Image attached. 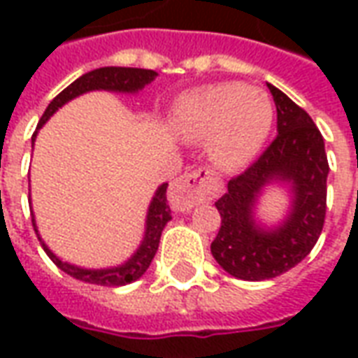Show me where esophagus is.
I'll use <instances>...</instances> for the list:
<instances>
[{"instance_id":"obj_1","label":"esophagus","mask_w":358,"mask_h":358,"mask_svg":"<svg viewBox=\"0 0 358 358\" xmlns=\"http://www.w3.org/2000/svg\"><path fill=\"white\" fill-rule=\"evenodd\" d=\"M218 186V180L210 169H197L180 176L171 186L169 201L176 210L194 209L199 203L209 201L215 189Z\"/></svg>"}]
</instances>
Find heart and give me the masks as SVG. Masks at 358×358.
<instances>
[{"mask_svg":"<svg viewBox=\"0 0 358 358\" xmlns=\"http://www.w3.org/2000/svg\"><path fill=\"white\" fill-rule=\"evenodd\" d=\"M172 126L186 140H207L213 163L240 171L268 138L274 105L268 94L238 82L207 84L182 94L172 107Z\"/></svg>","mask_w":358,"mask_h":358,"instance_id":"heart-1","label":"heart"}]
</instances>
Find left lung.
<instances>
[{"label": "left lung", "instance_id": "1", "mask_svg": "<svg viewBox=\"0 0 358 358\" xmlns=\"http://www.w3.org/2000/svg\"><path fill=\"white\" fill-rule=\"evenodd\" d=\"M278 113V136L248 171L228 182L215 205L220 230L210 253L222 268L240 280L261 282L299 264L320 238L326 217L328 157L324 138L307 110L272 84H266ZM289 183L290 215L266 229L255 218L258 197L268 183Z\"/></svg>", "mask_w": 358, "mask_h": 358}]
</instances>
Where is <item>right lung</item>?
I'll return each instance as SVG.
<instances>
[{
  "instance_id": "obj_1",
  "label": "right lung",
  "mask_w": 358,
  "mask_h": 358,
  "mask_svg": "<svg viewBox=\"0 0 358 358\" xmlns=\"http://www.w3.org/2000/svg\"><path fill=\"white\" fill-rule=\"evenodd\" d=\"M155 78V71L132 69V66H101V69L90 71V73L82 74L80 78H76L71 86H66L48 105V109H45V113L40 118V122H38V130L50 120V117L55 110L61 109L65 103H69L74 97H78V95L88 94V92H94V90H107V92H118V94H136V92L145 88L148 84H151ZM38 130L32 136V143H34ZM166 187H169V184H161V186L157 187L155 195H153V199L149 203L148 218H145V232H143V240H141L140 248L136 249V253L126 263L118 264V266H110V268H82V266H76V264L61 261L43 243L40 234H38V240H40L43 251L48 253L51 261L57 264L63 272H66L69 276L82 280V282H88V284L109 285V287H113V285L132 284L138 278L143 276V272L149 268V264H151L157 249H159V241H161L163 228L172 218L171 207L166 203ZM32 226H34V230L38 232L34 217H32Z\"/></svg>"
}]
</instances>
